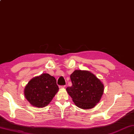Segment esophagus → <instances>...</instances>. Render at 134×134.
Wrapping results in <instances>:
<instances>
[{
	"mask_svg": "<svg viewBox=\"0 0 134 134\" xmlns=\"http://www.w3.org/2000/svg\"><path fill=\"white\" fill-rule=\"evenodd\" d=\"M65 87H66V85H60L59 86L60 88H64Z\"/></svg>",
	"mask_w": 134,
	"mask_h": 134,
	"instance_id": "34e87169",
	"label": "esophagus"
}]
</instances>
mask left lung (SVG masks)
<instances>
[{"label": "left lung", "instance_id": "left-lung-1", "mask_svg": "<svg viewBox=\"0 0 134 134\" xmlns=\"http://www.w3.org/2000/svg\"><path fill=\"white\" fill-rule=\"evenodd\" d=\"M72 86L67 93L77 107L93 108L100 101L104 93V84L94 74L88 71L75 70L70 76Z\"/></svg>", "mask_w": 134, "mask_h": 134}]
</instances>
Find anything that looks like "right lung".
<instances>
[{
	"label": "right lung",
	"instance_id": "add662e5",
	"mask_svg": "<svg viewBox=\"0 0 134 134\" xmlns=\"http://www.w3.org/2000/svg\"><path fill=\"white\" fill-rule=\"evenodd\" d=\"M58 90L55 77L48 74H43L29 81L25 88L24 94L32 105L43 108L51 102Z\"/></svg>",
	"mask_w": 134,
	"mask_h": 134
}]
</instances>
